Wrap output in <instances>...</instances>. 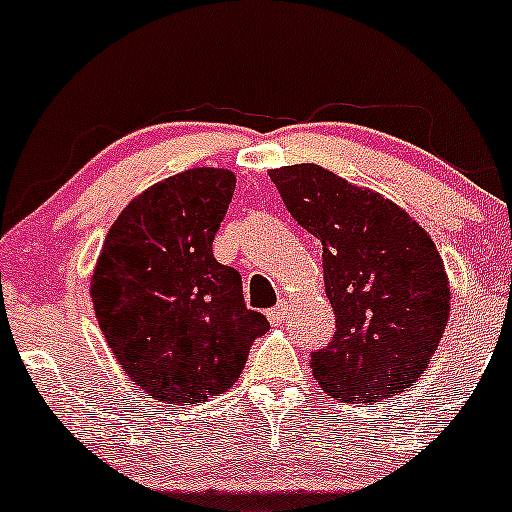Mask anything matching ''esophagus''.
Segmentation results:
<instances>
[{
  "instance_id": "1",
  "label": "esophagus",
  "mask_w": 512,
  "mask_h": 512,
  "mask_svg": "<svg viewBox=\"0 0 512 512\" xmlns=\"http://www.w3.org/2000/svg\"><path fill=\"white\" fill-rule=\"evenodd\" d=\"M268 315V322L271 324H280L285 320V315H288V300H280L276 307H271V310L266 312Z\"/></svg>"
}]
</instances>
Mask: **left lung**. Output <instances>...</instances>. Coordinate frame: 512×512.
Here are the masks:
<instances>
[{
	"instance_id": "left-lung-1",
	"label": "left lung",
	"mask_w": 512,
	"mask_h": 512,
	"mask_svg": "<svg viewBox=\"0 0 512 512\" xmlns=\"http://www.w3.org/2000/svg\"><path fill=\"white\" fill-rule=\"evenodd\" d=\"M295 222L322 241L324 293L337 315L310 359L327 395L373 405L410 388L449 322V278L430 234L381 192L317 163L271 170Z\"/></svg>"
}]
</instances>
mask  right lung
Masks as SVG:
<instances>
[{"label":"right lung","instance_id":"1","mask_svg":"<svg viewBox=\"0 0 512 512\" xmlns=\"http://www.w3.org/2000/svg\"><path fill=\"white\" fill-rule=\"evenodd\" d=\"M236 175L190 168L146 188L104 239L90 295L126 376L170 405H195L239 381L249 346L268 332L241 276L212 254Z\"/></svg>","mask_w":512,"mask_h":512}]
</instances>
